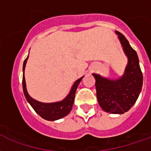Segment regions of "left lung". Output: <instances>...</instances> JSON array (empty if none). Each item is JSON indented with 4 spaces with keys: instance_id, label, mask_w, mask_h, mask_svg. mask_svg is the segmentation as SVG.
I'll return each mask as SVG.
<instances>
[{
    "instance_id": "8db88e82",
    "label": "left lung",
    "mask_w": 151,
    "mask_h": 151,
    "mask_svg": "<svg viewBox=\"0 0 151 151\" xmlns=\"http://www.w3.org/2000/svg\"><path fill=\"white\" fill-rule=\"evenodd\" d=\"M116 33L128 57L125 74L117 80L104 79L97 74L93 76L96 79V96L101 109L108 113L122 114L129 110L137 101L142 87L143 76L136 51L124 35L118 31Z\"/></svg>"
}]
</instances>
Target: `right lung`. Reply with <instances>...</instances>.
Returning a JSON list of instances; mask_svg holds the SVG:
<instances>
[{
  "label": "right lung",
  "instance_id": "right-lung-1",
  "mask_svg": "<svg viewBox=\"0 0 151 151\" xmlns=\"http://www.w3.org/2000/svg\"><path fill=\"white\" fill-rule=\"evenodd\" d=\"M27 59H28V56L23 63V72L25 71V67H26ZM82 79H83V77L76 81V83L73 84L71 92L68 94V96L63 101H60V102L42 103V102L35 101L33 98H31L26 91V81H25L24 74H23L22 77L23 92H24V95L26 96L27 101L30 104L32 108L35 109V112L38 113L39 116H42L44 119L48 120V121H55V120L60 119L63 116H67L68 113L71 112L72 105L74 103L75 95H76L77 87H78Z\"/></svg>",
  "mask_w": 151,
  "mask_h": 151
}]
</instances>
